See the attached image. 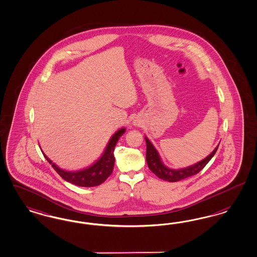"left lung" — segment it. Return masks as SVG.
Wrapping results in <instances>:
<instances>
[{
    "instance_id": "left-lung-1",
    "label": "left lung",
    "mask_w": 257,
    "mask_h": 257,
    "mask_svg": "<svg viewBox=\"0 0 257 257\" xmlns=\"http://www.w3.org/2000/svg\"><path fill=\"white\" fill-rule=\"evenodd\" d=\"M146 143H147V164L150 168V170L156 175L158 176L162 180L168 181V182H178V181L186 179L188 177H190L192 175L197 174L200 171H202L205 166L209 163V160L213 157L215 152L218 149V146L215 148V150L209 154L208 157H206L204 160L198 162L190 167L181 169V170H171L167 168L161 161V158L158 154L155 148L153 147L150 140L145 137Z\"/></svg>"
}]
</instances>
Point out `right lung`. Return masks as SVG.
<instances>
[{"label":"right lung","mask_w":257,"mask_h":257,"mask_svg":"<svg viewBox=\"0 0 257 257\" xmlns=\"http://www.w3.org/2000/svg\"><path fill=\"white\" fill-rule=\"evenodd\" d=\"M124 132H125V128H121L115 133L107 144L105 151L101 156V158L96 162L95 164H93L86 170L77 171H64L57 167L50 159H48L46 154H44V156L64 180L69 182L71 184H74L78 187L89 188V187L99 186L102 183H104L106 180V178L112 173L115 163L114 154H113L115 146L118 142L119 138L124 134Z\"/></svg>","instance_id":"obj_1"}]
</instances>
